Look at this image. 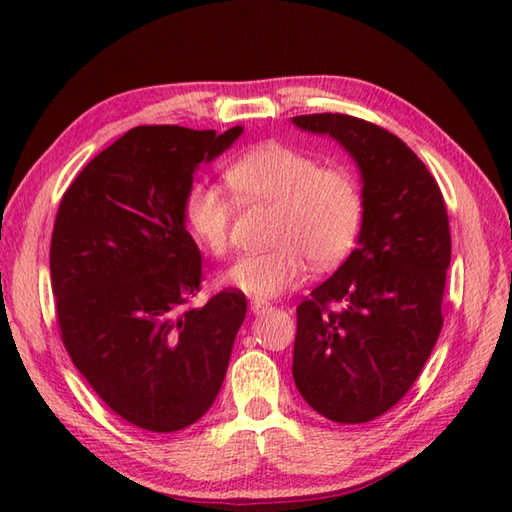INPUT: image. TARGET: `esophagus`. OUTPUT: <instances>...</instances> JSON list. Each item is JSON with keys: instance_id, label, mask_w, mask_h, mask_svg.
<instances>
[{"instance_id": "esophagus-1", "label": "esophagus", "mask_w": 512, "mask_h": 512, "mask_svg": "<svg viewBox=\"0 0 512 512\" xmlns=\"http://www.w3.org/2000/svg\"><path fill=\"white\" fill-rule=\"evenodd\" d=\"M270 308H273V306H270V303L264 301V299H253V301H250V312H255V314L266 312Z\"/></svg>"}]
</instances>
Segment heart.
I'll return each mask as SVG.
<instances>
[{"instance_id":"b5f03b06","label":"heart","mask_w":512,"mask_h":512,"mask_svg":"<svg viewBox=\"0 0 512 512\" xmlns=\"http://www.w3.org/2000/svg\"><path fill=\"white\" fill-rule=\"evenodd\" d=\"M228 187L242 204L273 206L266 242L224 273V284L253 297H277L314 270L339 266L361 233L365 195L345 167H323L317 156L284 143L246 151L226 171ZM184 215L191 233L211 255L231 242L233 202L215 184H193Z\"/></svg>"}]
</instances>
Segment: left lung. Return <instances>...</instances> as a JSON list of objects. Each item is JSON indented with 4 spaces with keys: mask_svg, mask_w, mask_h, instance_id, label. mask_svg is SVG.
<instances>
[{
    "mask_svg": "<svg viewBox=\"0 0 512 512\" xmlns=\"http://www.w3.org/2000/svg\"><path fill=\"white\" fill-rule=\"evenodd\" d=\"M363 173L358 248L297 306L292 378L334 422L383 416L416 383L442 330L451 264L449 215L427 165L387 129L347 114H303Z\"/></svg>",
    "mask_w": 512,
    "mask_h": 512,
    "instance_id": "obj_1",
    "label": "left lung"
}]
</instances>
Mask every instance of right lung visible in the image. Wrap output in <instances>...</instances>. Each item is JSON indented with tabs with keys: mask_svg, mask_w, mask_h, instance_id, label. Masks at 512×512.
<instances>
[{
	"mask_svg": "<svg viewBox=\"0 0 512 512\" xmlns=\"http://www.w3.org/2000/svg\"><path fill=\"white\" fill-rule=\"evenodd\" d=\"M239 134L134 127L59 202L50 279L61 341L99 398L134 427H189L226 376L246 297L226 288L191 308L204 275L184 204L195 167Z\"/></svg>",
	"mask_w": 512,
	"mask_h": 512,
	"instance_id": "1",
	"label": "right lung"
}]
</instances>
